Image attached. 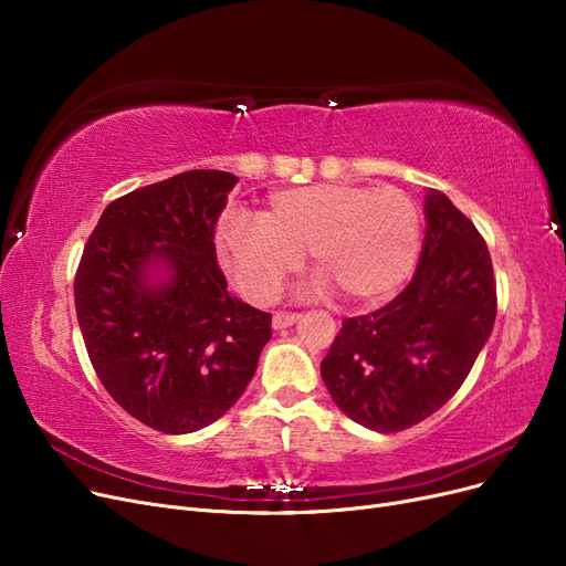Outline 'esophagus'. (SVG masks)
I'll return each instance as SVG.
<instances>
[{
    "instance_id": "34e87169",
    "label": "esophagus",
    "mask_w": 566,
    "mask_h": 566,
    "mask_svg": "<svg viewBox=\"0 0 566 566\" xmlns=\"http://www.w3.org/2000/svg\"><path fill=\"white\" fill-rule=\"evenodd\" d=\"M300 318L297 312H276L273 314V328H287Z\"/></svg>"
}]
</instances>
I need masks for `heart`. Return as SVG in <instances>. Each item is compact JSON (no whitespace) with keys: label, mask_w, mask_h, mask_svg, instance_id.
I'll return each instance as SVG.
<instances>
[{"label":"heart","mask_w":566,"mask_h":566,"mask_svg":"<svg viewBox=\"0 0 566 566\" xmlns=\"http://www.w3.org/2000/svg\"><path fill=\"white\" fill-rule=\"evenodd\" d=\"M420 245V210L397 186L287 188L256 217L231 214L219 229L221 260L254 302L276 297L304 254L342 300L382 302L416 269Z\"/></svg>","instance_id":"1"}]
</instances>
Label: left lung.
Masks as SVG:
<instances>
[{"label":"left lung","instance_id":"8db88e82","mask_svg":"<svg viewBox=\"0 0 566 566\" xmlns=\"http://www.w3.org/2000/svg\"><path fill=\"white\" fill-rule=\"evenodd\" d=\"M413 279L378 312L342 321L321 378L345 413L375 432L430 418L460 389L495 321V279L482 233L439 191Z\"/></svg>","mask_w":566,"mask_h":566}]
</instances>
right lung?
Instances as JSON below:
<instances>
[{
    "mask_svg": "<svg viewBox=\"0 0 566 566\" xmlns=\"http://www.w3.org/2000/svg\"><path fill=\"white\" fill-rule=\"evenodd\" d=\"M238 179L188 169L115 198L75 271V312L101 385L165 434L212 424L241 399L271 339V314L229 295L214 229ZM163 261L170 281L150 286Z\"/></svg>",
    "mask_w": 566,
    "mask_h": 566,
    "instance_id": "add662e5",
    "label": "right lung"
}]
</instances>
